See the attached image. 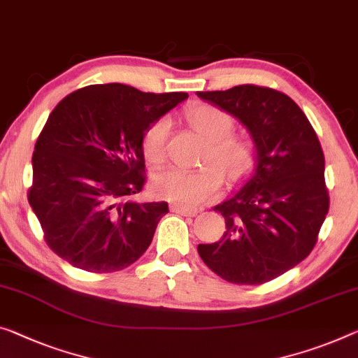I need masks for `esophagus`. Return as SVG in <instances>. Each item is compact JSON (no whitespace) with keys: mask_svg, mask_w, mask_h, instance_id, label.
Masks as SVG:
<instances>
[{"mask_svg":"<svg viewBox=\"0 0 358 358\" xmlns=\"http://www.w3.org/2000/svg\"><path fill=\"white\" fill-rule=\"evenodd\" d=\"M169 208H171L173 213L182 214V216H196L198 214V208L187 206V205H184V203H171Z\"/></svg>","mask_w":358,"mask_h":358,"instance_id":"34e87169","label":"esophagus"}]
</instances>
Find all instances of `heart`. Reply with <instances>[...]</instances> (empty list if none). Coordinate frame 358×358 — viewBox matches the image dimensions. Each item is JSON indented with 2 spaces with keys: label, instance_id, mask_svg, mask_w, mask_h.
Masks as SVG:
<instances>
[{
  "label": "heart",
  "instance_id": "obj_1",
  "mask_svg": "<svg viewBox=\"0 0 358 358\" xmlns=\"http://www.w3.org/2000/svg\"><path fill=\"white\" fill-rule=\"evenodd\" d=\"M189 122L198 134L210 142L205 162L198 169L169 168L155 176L153 190L157 195L184 205H200L213 200L222 189L224 176L229 180H238L248 171L252 147L246 139L230 136L234 120L229 113L213 106H198L189 113ZM169 122L166 118L157 120L145 129L142 137V152L150 164H162L166 160V142ZM224 174L222 175V173Z\"/></svg>",
  "mask_w": 358,
  "mask_h": 358
}]
</instances>
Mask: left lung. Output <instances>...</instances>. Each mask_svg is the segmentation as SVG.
<instances>
[{
    "instance_id": "1",
    "label": "left lung",
    "mask_w": 358,
    "mask_h": 358,
    "mask_svg": "<svg viewBox=\"0 0 358 358\" xmlns=\"http://www.w3.org/2000/svg\"><path fill=\"white\" fill-rule=\"evenodd\" d=\"M196 96L238 120L255 145L251 171L214 206L227 230L219 241L198 245V255L230 283L271 282L310 255L328 214L320 142L298 103L271 87L243 85Z\"/></svg>"
}]
</instances>
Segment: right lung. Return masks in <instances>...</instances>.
Returning <instances> with one entry per match:
<instances>
[{
  "label": "right lung",
  "instance_id": "right-lung-1",
  "mask_svg": "<svg viewBox=\"0 0 358 358\" xmlns=\"http://www.w3.org/2000/svg\"><path fill=\"white\" fill-rule=\"evenodd\" d=\"M187 92H142L92 85L71 92L49 115L31 157L29 203L46 243L73 267L126 268L152 243L168 203L129 200L145 182L142 137Z\"/></svg>",
  "mask_w": 358,
  "mask_h": 358
}]
</instances>
